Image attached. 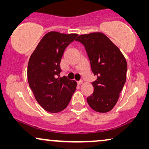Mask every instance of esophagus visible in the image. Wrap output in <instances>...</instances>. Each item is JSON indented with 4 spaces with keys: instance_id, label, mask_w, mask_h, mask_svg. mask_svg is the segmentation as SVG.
<instances>
[{
    "instance_id": "34e87169",
    "label": "esophagus",
    "mask_w": 149,
    "mask_h": 149,
    "mask_svg": "<svg viewBox=\"0 0 149 149\" xmlns=\"http://www.w3.org/2000/svg\"><path fill=\"white\" fill-rule=\"evenodd\" d=\"M77 84L78 85H81L83 83V81H77Z\"/></svg>"
}]
</instances>
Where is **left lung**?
<instances>
[{
	"label": "left lung",
	"mask_w": 149,
	"mask_h": 149,
	"mask_svg": "<svg viewBox=\"0 0 149 149\" xmlns=\"http://www.w3.org/2000/svg\"><path fill=\"white\" fill-rule=\"evenodd\" d=\"M85 46L91 71L97 76L93 93L87 98L91 109L99 113L111 111L117 104L126 81L127 64L121 51L105 34L93 32L76 39Z\"/></svg>",
	"instance_id": "obj_1"
}]
</instances>
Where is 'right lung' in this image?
<instances>
[{"instance_id":"add662e5","label":"right lung","mask_w":149,"mask_h":149,"mask_svg":"<svg viewBox=\"0 0 149 149\" xmlns=\"http://www.w3.org/2000/svg\"><path fill=\"white\" fill-rule=\"evenodd\" d=\"M77 36L48 32L29 59L27 74L30 87L38 103L49 113H59L66 109L76 90V81L58 77L65 49Z\"/></svg>"}]
</instances>
